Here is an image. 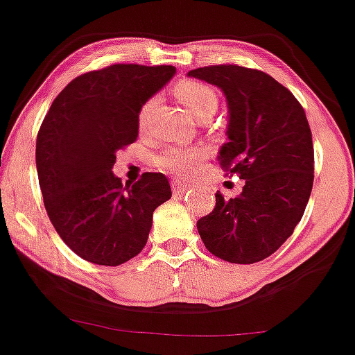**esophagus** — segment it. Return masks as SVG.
Masks as SVG:
<instances>
[{
	"mask_svg": "<svg viewBox=\"0 0 355 355\" xmlns=\"http://www.w3.org/2000/svg\"><path fill=\"white\" fill-rule=\"evenodd\" d=\"M189 189H190L189 183H185V182H182V180H173L172 182L173 193H183V191H187Z\"/></svg>",
	"mask_w": 355,
	"mask_h": 355,
	"instance_id": "1",
	"label": "esophagus"
}]
</instances>
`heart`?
<instances>
[{
	"label": "heart",
	"mask_w": 355,
	"mask_h": 355,
	"mask_svg": "<svg viewBox=\"0 0 355 355\" xmlns=\"http://www.w3.org/2000/svg\"><path fill=\"white\" fill-rule=\"evenodd\" d=\"M177 99L182 102L183 107L193 115L195 119L202 117L205 114H215L218 107V94L208 84L198 83V80H185L178 84ZM152 102H147L139 114V121L142 123L145 115L148 112ZM202 159V152L196 148H166L157 157V164L162 168L168 170L172 173L190 175L195 172L198 162Z\"/></svg>",
	"instance_id": "heart-1"
}]
</instances>
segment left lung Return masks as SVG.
Instances as JSON below:
<instances>
[{"instance_id":"8db88e82","label":"left lung","mask_w":355,"mask_h":355,"mask_svg":"<svg viewBox=\"0 0 355 355\" xmlns=\"http://www.w3.org/2000/svg\"><path fill=\"white\" fill-rule=\"evenodd\" d=\"M189 76L223 91L228 142L218 162L245 180L236 198L216 191L215 208L196 228L211 254L228 263H258L291 236L309 202L314 148L304 109L263 71L221 64Z\"/></svg>"}]
</instances>
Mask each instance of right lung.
I'll list each match as a JSON object with an SVG mask.
<instances>
[{
    "instance_id": "obj_1",
    "label": "right lung",
    "mask_w": 355,
    "mask_h": 355,
    "mask_svg": "<svg viewBox=\"0 0 355 355\" xmlns=\"http://www.w3.org/2000/svg\"><path fill=\"white\" fill-rule=\"evenodd\" d=\"M173 66L112 64L59 92L36 139V168L51 223L76 254L119 266L144 250L157 207L172 190L164 173L134 185L112 173L115 152L139 135L142 105L173 78Z\"/></svg>"
}]
</instances>
